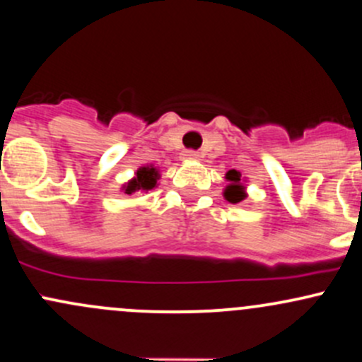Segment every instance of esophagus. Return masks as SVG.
Wrapping results in <instances>:
<instances>
[{
    "label": "esophagus",
    "mask_w": 362,
    "mask_h": 362,
    "mask_svg": "<svg viewBox=\"0 0 362 362\" xmlns=\"http://www.w3.org/2000/svg\"><path fill=\"white\" fill-rule=\"evenodd\" d=\"M182 158H184L185 161H199V154H197L196 151H185L184 154H182Z\"/></svg>",
    "instance_id": "1"
}]
</instances>
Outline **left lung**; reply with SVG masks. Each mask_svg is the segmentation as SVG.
Here are the masks:
<instances>
[{
    "instance_id": "obj_1",
    "label": "left lung",
    "mask_w": 362,
    "mask_h": 362,
    "mask_svg": "<svg viewBox=\"0 0 362 362\" xmlns=\"http://www.w3.org/2000/svg\"><path fill=\"white\" fill-rule=\"evenodd\" d=\"M226 178H227V182H229V185L223 189V197H226L229 203H234V204L241 203L243 199H246V197H248V194H246V187L243 185L245 178L241 177V171L229 170L226 173Z\"/></svg>"
}]
</instances>
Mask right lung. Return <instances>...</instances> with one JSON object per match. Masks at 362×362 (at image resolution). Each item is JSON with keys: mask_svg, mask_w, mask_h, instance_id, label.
Instances as JSON below:
<instances>
[{"mask_svg": "<svg viewBox=\"0 0 362 362\" xmlns=\"http://www.w3.org/2000/svg\"><path fill=\"white\" fill-rule=\"evenodd\" d=\"M159 170L156 168L154 165H146V166H140L139 170L135 171V175H133L132 180L124 182L123 187H121V191L124 194H133V192H147V191H152V189L158 185V180H159Z\"/></svg>", "mask_w": 362, "mask_h": 362, "instance_id": "1", "label": "right lung"}]
</instances>
